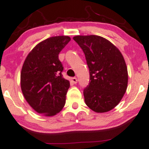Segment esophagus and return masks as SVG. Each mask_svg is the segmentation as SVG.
<instances>
[{"instance_id":"obj_1","label":"esophagus","mask_w":149,"mask_h":149,"mask_svg":"<svg viewBox=\"0 0 149 149\" xmlns=\"http://www.w3.org/2000/svg\"><path fill=\"white\" fill-rule=\"evenodd\" d=\"M71 81H72V83H74V84H76V83H77V82H78L77 78H76V77L72 78H71Z\"/></svg>"}]
</instances>
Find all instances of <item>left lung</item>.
Listing matches in <instances>:
<instances>
[{"label":"left lung","instance_id":"8db88e82","mask_svg":"<svg viewBox=\"0 0 149 149\" xmlns=\"http://www.w3.org/2000/svg\"><path fill=\"white\" fill-rule=\"evenodd\" d=\"M73 40L82 49L90 71L83 91L85 102L95 112L111 110L123 97L128 83L127 65L120 51L97 35H78Z\"/></svg>","mask_w":149,"mask_h":149}]
</instances>
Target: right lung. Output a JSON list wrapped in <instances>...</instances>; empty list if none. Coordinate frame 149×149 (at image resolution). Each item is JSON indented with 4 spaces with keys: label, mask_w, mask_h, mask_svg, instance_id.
<instances>
[{
    "label": "right lung",
    "mask_w": 149,
    "mask_h": 149,
    "mask_svg": "<svg viewBox=\"0 0 149 149\" xmlns=\"http://www.w3.org/2000/svg\"><path fill=\"white\" fill-rule=\"evenodd\" d=\"M70 40L68 36H56L42 41L22 66L20 85L24 98L36 112L47 117L58 113L66 103L70 83L63 77L58 54Z\"/></svg>",
    "instance_id": "right-lung-1"
}]
</instances>
